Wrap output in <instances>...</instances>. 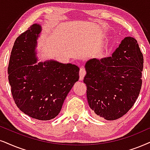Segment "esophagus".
I'll return each instance as SVG.
<instances>
[{"instance_id": "esophagus-1", "label": "esophagus", "mask_w": 150, "mask_h": 150, "mask_svg": "<svg viewBox=\"0 0 150 150\" xmlns=\"http://www.w3.org/2000/svg\"><path fill=\"white\" fill-rule=\"evenodd\" d=\"M86 73V69H85L84 68L81 67L80 70H79V80H81V81L83 80V79H84Z\"/></svg>"}]
</instances>
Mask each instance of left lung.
I'll use <instances>...</instances> for the list:
<instances>
[{
    "label": "left lung",
    "instance_id": "1",
    "mask_svg": "<svg viewBox=\"0 0 150 150\" xmlns=\"http://www.w3.org/2000/svg\"><path fill=\"white\" fill-rule=\"evenodd\" d=\"M85 69L87 100L96 116L114 120L126 114L142 85L143 56L137 41L125 37L111 57L91 59Z\"/></svg>",
    "mask_w": 150,
    "mask_h": 150
}]
</instances>
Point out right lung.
<instances>
[{"label":"right lung","mask_w":150,"mask_h":150,"mask_svg":"<svg viewBox=\"0 0 150 150\" xmlns=\"http://www.w3.org/2000/svg\"><path fill=\"white\" fill-rule=\"evenodd\" d=\"M40 24L35 23L17 37L7 72L12 94L17 107L33 118H54L74 84L79 79V67L55 60L38 62L37 39Z\"/></svg>","instance_id":"1"}]
</instances>
